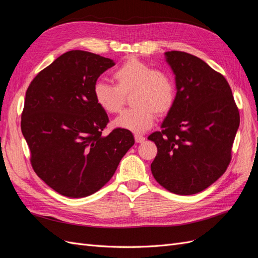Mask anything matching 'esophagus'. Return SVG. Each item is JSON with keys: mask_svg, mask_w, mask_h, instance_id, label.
Masks as SVG:
<instances>
[{"mask_svg": "<svg viewBox=\"0 0 258 258\" xmlns=\"http://www.w3.org/2000/svg\"><path fill=\"white\" fill-rule=\"evenodd\" d=\"M135 140L137 143H143L145 141V138L143 136H140V135H136L135 136Z\"/></svg>", "mask_w": 258, "mask_h": 258, "instance_id": "34e87169", "label": "esophagus"}]
</instances>
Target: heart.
Listing matches in <instances>:
<instances>
[{
    "label": "heart",
    "instance_id": "1",
    "mask_svg": "<svg viewBox=\"0 0 258 258\" xmlns=\"http://www.w3.org/2000/svg\"><path fill=\"white\" fill-rule=\"evenodd\" d=\"M115 85L97 82L93 97L97 104L108 114L118 113L124 102V95H130L128 110L114 120V126L134 132L150 129L155 115L167 114L175 99L174 81L169 73L153 69L146 62L130 57L113 73Z\"/></svg>",
    "mask_w": 258,
    "mask_h": 258
}]
</instances>
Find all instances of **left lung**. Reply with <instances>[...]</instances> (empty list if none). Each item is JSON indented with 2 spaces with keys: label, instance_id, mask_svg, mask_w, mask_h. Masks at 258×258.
I'll list each match as a JSON object with an SVG mask.
<instances>
[{
  "label": "left lung",
  "instance_id": "8db88e82",
  "mask_svg": "<svg viewBox=\"0 0 258 258\" xmlns=\"http://www.w3.org/2000/svg\"><path fill=\"white\" fill-rule=\"evenodd\" d=\"M165 56L175 75L176 96L162 130L148 137L157 146L151 170L169 191L194 195L227 169L239 111L227 81L204 60L177 50Z\"/></svg>",
  "mask_w": 258,
  "mask_h": 258
}]
</instances>
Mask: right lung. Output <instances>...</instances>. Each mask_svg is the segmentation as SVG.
Segmentation results:
<instances>
[{"mask_svg": "<svg viewBox=\"0 0 258 258\" xmlns=\"http://www.w3.org/2000/svg\"><path fill=\"white\" fill-rule=\"evenodd\" d=\"M115 66L99 54L71 50L31 82L21 115V131L37 176L54 191L83 198L103 187L135 144L131 132L102 131L107 114L93 97L99 76Z\"/></svg>", "mask_w": 258, "mask_h": 258, "instance_id": "1", "label": "right lung"}]
</instances>
